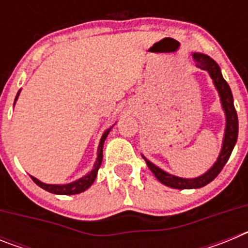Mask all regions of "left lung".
Here are the masks:
<instances>
[{
    "label": "left lung",
    "mask_w": 248,
    "mask_h": 248,
    "mask_svg": "<svg viewBox=\"0 0 248 248\" xmlns=\"http://www.w3.org/2000/svg\"><path fill=\"white\" fill-rule=\"evenodd\" d=\"M192 58H194L196 67L201 68L203 71L209 72L210 77L214 80V84L216 87L220 95L221 104L225 110V115H226V129H225V137H223V143L221 153L218 155L216 163L212 165L210 170L205 172L203 175L195 179H184V177L174 176L171 174H168L156 165L150 163L146 157L144 160L146 161V165L150 169L151 172L155 175L157 180L161 184L166 186H170L172 189H199L202 186L207 185L211 183L215 177L220 174V171L223 169L225 164L227 163L230 155H231L232 150L235 148V144L237 141V135H238V119H237V113H236L235 105H233V97H232L231 89L227 82L223 79L222 74H221V69L218 64L215 62L214 59L210 58L209 56L202 53H192Z\"/></svg>",
    "instance_id": "1"
}]
</instances>
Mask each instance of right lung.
I'll list each match as a JSON object with an SVG mask.
<instances>
[{"mask_svg":"<svg viewBox=\"0 0 248 248\" xmlns=\"http://www.w3.org/2000/svg\"><path fill=\"white\" fill-rule=\"evenodd\" d=\"M19 92H21V89H19L18 93H17L15 103H16L17 98H18ZM110 129H111V126L109 129H107V130L104 131V134L102 135L99 146H98L97 161H95V164H94L93 170H92L91 172H88V174L85 175V176L80 177V179H78V180L73 181V183H71V184H65V185H50V184H45V183H42V181H39L38 179H36V177L31 176L32 177V180H33L34 183L39 186V187H42L43 190H46V191H48V192H52V194L76 195V194H79V192L85 191V190L88 189L89 186H92V184L94 183L95 177H97L98 170H99L100 164H102V160H103V144H104L105 139H107V137H108Z\"/></svg>","mask_w":248,"mask_h":248,"instance_id":"1","label":"right lung"}]
</instances>
